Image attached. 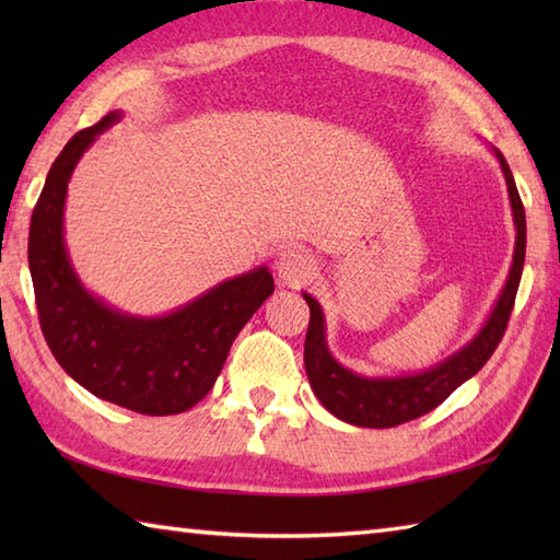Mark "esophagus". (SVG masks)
I'll use <instances>...</instances> for the list:
<instances>
[{"instance_id":"esophagus-1","label":"esophagus","mask_w":560,"mask_h":560,"mask_svg":"<svg viewBox=\"0 0 560 560\" xmlns=\"http://www.w3.org/2000/svg\"><path fill=\"white\" fill-rule=\"evenodd\" d=\"M315 269V259L313 255H307L305 249H287V253H281L277 259L279 279L293 289H299L303 283L311 281Z\"/></svg>"}]
</instances>
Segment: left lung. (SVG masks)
Returning <instances> with one entry per match:
<instances>
[{
    "label": "left lung",
    "mask_w": 560,
    "mask_h": 560,
    "mask_svg": "<svg viewBox=\"0 0 560 560\" xmlns=\"http://www.w3.org/2000/svg\"><path fill=\"white\" fill-rule=\"evenodd\" d=\"M495 156L501 161L508 183L510 207H513V219L517 229L515 255L501 299H498L491 317L486 319L479 335L467 347H462L450 359L428 368L423 373L401 377H363L331 359L325 339L323 307H319L313 295L303 293L307 307H311V325H307L305 335V373L307 380H311L315 397L337 419L361 428H395L399 423L419 419V416L433 411L438 404H443L471 375H477L486 361L493 355L498 343H501L510 313H513L515 305L522 267H525L527 223L525 207H522L510 165L498 149Z\"/></svg>",
    "instance_id": "left-lung-1"
}]
</instances>
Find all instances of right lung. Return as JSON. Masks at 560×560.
Here are the masks:
<instances>
[{
    "instance_id": "1",
    "label": "right lung",
    "mask_w": 560,
    "mask_h": 560,
    "mask_svg": "<svg viewBox=\"0 0 560 560\" xmlns=\"http://www.w3.org/2000/svg\"><path fill=\"white\" fill-rule=\"evenodd\" d=\"M120 117L113 110L77 132L47 173L28 233L35 305L57 363L91 395L147 416L180 413L209 395L273 279L259 267L163 317L125 315L81 287L65 247L67 183L83 151Z\"/></svg>"
}]
</instances>
